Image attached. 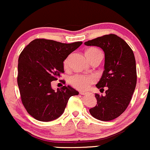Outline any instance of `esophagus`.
Segmentation results:
<instances>
[{
  "instance_id": "obj_1",
  "label": "esophagus",
  "mask_w": 150,
  "mask_h": 150,
  "mask_svg": "<svg viewBox=\"0 0 150 150\" xmlns=\"http://www.w3.org/2000/svg\"><path fill=\"white\" fill-rule=\"evenodd\" d=\"M80 93H81V95H83V96H86L88 94V93H86V92H83V91L80 92Z\"/></svg>"
}]
</instances>
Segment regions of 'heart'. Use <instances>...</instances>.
Here are the masks:
<instances>
[{
	"label": "heart",
	"mask_w": 150,
	"mask_h": 150,
	"mask_svg": "<svg viewBox=\"0 0 150 150\" xmlns=\"http://www.w3.org/2000/svg\"><path fill=\"white\" fill-rule=\"evenodd\" d=\"M98 54H102V53L98 48H91L88 49L86 51V55H87L89 60L93 57H95ZM69 58H70V57H68L64 61L63 66H64L65 69H67L68 67ZM95 81L96 77L93 75H85L81 74H76L71 76L69 78V83L76 89L81 90V91L87 90L91 87L92 84L95 83Z\"/></svg>",
	"instance_id": "heart-1"
}]
</instances>
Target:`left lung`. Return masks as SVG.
<instances>
[{
	"mask_svg": "<svg viewBox=\"0 0 150 150\" xmlns=\"http://www.w3.org/2000/svg\"><path fill=\"white\" fill-rule=\"evenodd\" d=\"M100 47L104 52V70L96 86L108 87L106 95L96 93L97 104L89 112L97 120L110 121L118 117L130 103L137 84L136 61L128 44L114 34L106 35L85 42Z\"/></svg>",
	"mask_w": 150,
	"mask_h": 150,
	"instance_id": "left-lung-1",
	"label": "left lung"
}]
</instances>
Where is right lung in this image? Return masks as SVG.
<instances>
[{"label": "right lung", "mask_w": 150, "mask_h": 150, "mask_svg": "<svg viewBox=\"0 0 150 150\" xmlns=\"http://www.w3.org/2000/svg\"><path fill=\"white\" fill-rule=\"evenodd\" d=\"M82 44L36 39L20 54L18 85L20 96L28 114L35 120L50 122L59 118L69 98L79 95V91L69 85L55 91L51 82L60 78L64 72V61Z\"/></svg>", "instance_id": "right-lung-1"}]
</instances>
